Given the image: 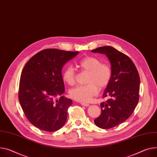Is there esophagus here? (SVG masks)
<instances>
[{
  "label": "esophagus",
  "mask_w": 157,
  "mask_h": 157,
  "mask_svg": "<svg viewBox=\"0 0 157 157\" xmlns=\"http://www.w3.org/2000/svg\"><path fill=\"white\" fill-rule=\"evenodd\" d=\"M81 105H82V106H90V105L88 104V103H82V102H81Z\"/></svg>",
  "instance_id": "esophagus-1"
}]
</instances>
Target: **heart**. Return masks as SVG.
I'll return each mask as SVG.
<instances>
[{
  "instance_id": "heart-1",
  "label": "heart",
  "mask_w": 157,
  "mask_h": 157,
  "mask_svg": "<svg viewBox=\"0 0 157 157\" xmlns=\"http://www.w3.org/2000/svg\"><path fill=\"white\" fill-rule=\"evenodd\" d=\"M78 66L84 72L88 73L85 85H79L69 91L70 96L75 100L80 102H89L96 96L99 90L105 89L109 84L112 71L106 63H101L100 60L94 57H86L80 61ZM76 71L71 66H67L63 71V81L70 86L76 81Z\"/></svg>"
}]
</instances>
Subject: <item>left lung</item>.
Returning a JSON list of instances; mask_svg holds the SVG:
<instances>
[{"label": "left lung", "mask_w": 157, "mask_h": 157, "mask_svg": "<svg viewBox=\"0 0 157 157\" xmlns=\"http://www.w3.org/2000/svg\"><path fill=\"white\" fill-rule=\"evenodd\" d=\"M93 52L105 54L111 67V81L103 94L109 96L100 104L101 115L94 120L103 129H109L126 121L134 111L139 100L140 79L132 59L111 46L99 47Z\"/></svg>", "instance_id": "8db88e82"}]
</instances>
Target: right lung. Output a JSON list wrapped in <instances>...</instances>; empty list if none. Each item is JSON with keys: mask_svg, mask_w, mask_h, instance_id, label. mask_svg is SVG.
<instances>
[{"mask_svg": "<svg viewBox=\"0 0 157 157\" xmlns=\"http://www.w3.org/2000/svg\"><path fill=\"white\" fill-rule=\"evenodd\" d=\"M78 53L46 49L33 56L24 67L19 100L27 119L39 129L52 132L65 124L73 102L62 96L65 88L61 70Z\"/></svg>", "mask_w": 157, "mask_h": 157, "instance_id": "obj_1", "label": "right lung"}]
</instances>
